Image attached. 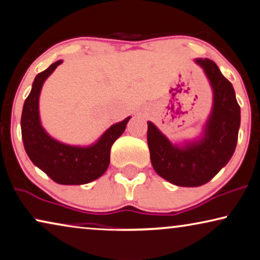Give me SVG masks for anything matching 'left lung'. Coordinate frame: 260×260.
Wrapping results in <instances>:
<instances>
[{
    "label": "left lung",
    "mask_w": 260,
    "mask_h": 260,
    "mask_svg": "<svg viewBox=\"0 0 260 260\" xmlns=\"http://www.w3.org/2000/svg\"><path fill=\"white\" fill-rule=\"evenodd\" d=\"M213 92L212 111L203 133L174 144L154 123L147 121V142L154 171L171 184L198 187L224 167L235 153L240 127V107L232 83L210 58H196Z\"/></svg>",
    "instance_id": "left-lung-1"
}]
</instances>
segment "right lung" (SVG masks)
I'll return each mask as SVG.
<instances>
[{
    "instance_id": "right-lung-1",
    "label": "right lung",
    "mask_w": 260,
    "mask_h": 260,
    "mask_svg": "<svg viewBox=\"0 0 260 260\" xmlns=\"http://www.w3.org/2000/svg\"><path fill=\"white\" fill-rule=\"evenodd\" d=\"M62 62H54L34 79L22 109V140L31 162L52 180L61 185H83L107 171L112 145L125 132L131 116L112 125L89 146L67 145L50 137L42 127L39 100L43 83Z\"/></svg>"
}]
</instances>
